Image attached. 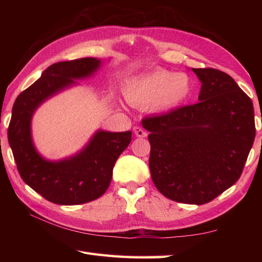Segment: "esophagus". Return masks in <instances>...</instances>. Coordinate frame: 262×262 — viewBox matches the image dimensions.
Returning a JSON list of instances; mask_svg holds the SVG:
<instances>
[{
	"label": "esophagus",
	"instance_id": "1",
	"mask_svg": "<svg viewBox=\"0 0 262 262\" xmlns=\"http://www.w3.org/2000/svg\"><path fill=\"white\" fill-rule=\"evenodd\" d=\"M134 133H135L136 137L143 138V137H146V136H147V133H146L145 130H144L142 127H138V126H136V127L134 128Z\"/></svg>",
	"mask_w": 262,
	"mask_h": 262
}]
</instances>
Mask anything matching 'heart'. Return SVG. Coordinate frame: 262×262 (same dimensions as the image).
Wrapping results in <instances>:
<instances>
[{
  "label": "heart",
  "mask_w": 262,
  "mask_h": 262,
  "mask_svg": "<svg viewBox=\"0 0 262 262\" xmlns=\"http://www.w3.org/2000/svg\"><path fill=\"white\" fill-rule=\"evenodd\" d=\"M193 90L188 74L164 69L130 77L122 85L128 102L140 108L149 107L155 113H171L182 107L191 99Z\"/></svg>",
  "instance_id": "heart-1"
}]
</instances>
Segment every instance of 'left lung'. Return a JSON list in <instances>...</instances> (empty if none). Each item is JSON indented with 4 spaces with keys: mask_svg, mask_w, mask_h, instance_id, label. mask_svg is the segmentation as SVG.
I'll use <instances>...</instances> for the list:
<instances>
[{
    "mask_svg": "<svg viewBox=\"0 0 262 262\" xmlns=\"http://www.w3.org/2000/svg\"><path fill=\"white\" fill-rule=\"evenodd\" d=\"M202 82L199 102L147 117L149 170L158 190L178 203L203 205L232 187L255 136L253 104L232 77L191 69Z\"/></svg>",
    "mask_w": 262,
    "mask_h": 262,
    "instance_id": "1",
    "label": "left lung"
}]
</instances>
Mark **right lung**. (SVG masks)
Returning a JSON list of instances; mask_svg holds the SVG:
<instances>
[{"label": "right lung", "mask_w": 262, "mask_h": 262, "mask_svg": "<svg viewBox=\"0 0 262 262\" xmlns=\"http://www.w3.org/2000/svg\"><path fill=\"white\" fill-rule=\"evenodd\" d=\"M101 59L86 57L49 66L15 99L8 140L19 173L28 186L58 205H80L101 197L107 190L119 155L132 141V132L98 130L79 153L49 161L32 142L31 119L37 108L55 94L92 76Z\"/></svg>", "instance_id": "right-lung-1"}]
</instances>
